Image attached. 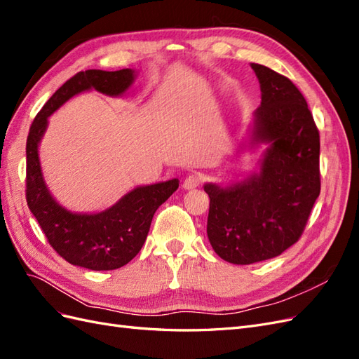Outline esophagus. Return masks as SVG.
Listing matches in <instances>:
<instances>
[{"instance_id":"esophagus-1","label":"esophagus","mask_w":359,"mask_h":359,"mask_svg":"<svg viewBox=\"0 0 359 359\" xmlns=\"http://www.w3.org/2000/svg\"><path fill=\"white\" fill-rule=\"evenodd\" d=\"M201 182H202V175H199V173H191V175H189L186 180H184L182 187L186 190H193L196 189Z\"/></svg>"}]
</instances>
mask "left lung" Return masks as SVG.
<instances>
[{
	"mask_svg": "<svg viewBox=\"0 0 359 359\" xmlns=\"http://www.w3.org/2000/svg\"><path fill=\"white\" fill-rule=\"evenodd\" d=\"M262 93L250 145L266 144L260 170L232 186L205 184L206 233L226 262L250 265L295 244L320 193L319 130L301 91L286 76L252 64Z\"/></svg>",
	"mask_w": 359,
	"mask_h": 359,
	"instance_id": "obj_1",
	"label": "left lung"
}]
</instances>
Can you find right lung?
<instances>
[{"label":"right lung","mask_w":359,"mask_h":359,"mask_svg":"<svg viewBox=\"0 0 359 359\" xmlns=\"http://www.w3.org/2000/svg\"><path fill=\"white\" fill-rule=\"evenodd\" d=\"M135 70H85L58 88L32 121L27 139V202L52 248L69 264L93 271H109L128 264L142 248L158 206L178 189V180L140 186L111 208L95 214L72 212L49 193L39 160V144L48 118L73 95L97 90L123 95L135 81Z\"/></svg>","instance_id":"obj_1"}]
</instances>
